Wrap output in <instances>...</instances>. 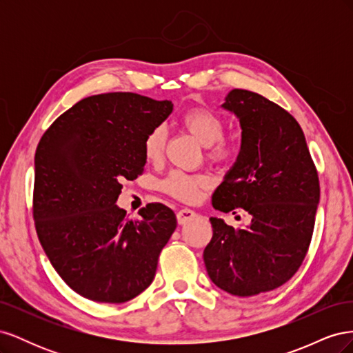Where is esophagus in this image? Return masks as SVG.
I'll use <instances>...</instances> for the list:
<instances>
[{
	"instance_id": "obj_1",
	"label": "esophagus",
	"mask_w": 353,
	"mask_h": 353,
	"mask_svg": "<svg viewBox=\"0 0 353 353\" xmlns=\"http://www.w3.org/2000/svg\"><path fill=\"white\" fill-rule=\"evenodd\" d=\"M196 216H197V213H196L194 210L187 209V208H185V209H181V210L176 213V219H178L179 225H185L187 222L193 221Z\"/></svg>"
}]
</instances>
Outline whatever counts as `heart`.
I'll use <instances>...</instances> for the list:
<instances>
[{
  "instance_id": "b5f03b06",
  "label": "heart",
  "mask_w": 353,
  "mask_h": 353,
  "mask_svg": "<svg viewBox=\"0 0 353 353\" xmlns=\"http://www.w3.org/2000/svg\"><path fill=\"white\" fill-rule=\"evenodd\" d=\"M183 125L203 147H210V157L223 160L231 157L234 145L222 140L223 122L221 117L208 109H193L183 116ZM166 132L163 126H157L147 134L144 140V156L150 162H156L163 154ZM210 181L206 175H188L184 172H172L163 181V190L170 196L184 201H194L200 191L208 188Z\"/></svg>"
}]
</instances>
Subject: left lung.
Instances as JSON below:
<instances>
[{
	"label": "left lung",
	"mask_w": 353,
	"mask_h": 353,
	"mask_svg": "<svg viewBox=\"0 0 353 353\" xmlns=\"http://www.w3.org/2000/svg\"><path fill=\"white\" fill-rule=\"evenodd\" d=\"M221 108L240 122L241 144L212 205L225 213L244 209L252 222L234 228L212 216L213 236L203 261L223 292L254 296L283 285L302 265L312 239L319 181L301 125L279 104L236 88Z\"/></svg>",
	"instance_id": "left-lung-1"
}]
</instances>
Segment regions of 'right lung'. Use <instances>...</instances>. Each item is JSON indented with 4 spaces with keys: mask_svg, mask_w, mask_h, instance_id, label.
I'll use <instances>...</instances> for the list:
<instances>
[{
    "mask_svg": "<svg viewBox=\"0 0 353 353\" xmlns=\"http://www.w3.org/2000/svg\"><path fill=\"white\" fill-rule=\"evenodd\" d=\"M172 110V101L132 92L91 95L60 114L38 144V239L63 281L90 301L123 303L154 280L175 213L150 203L128 219L116 201L122 181L143 174L147 134Z\"/></svg>",
    "mask_w": 353,
    "mask_h": 353,
    "instance_id": "right-lung-1",
    "label": "right lung"
}]
</instances>
